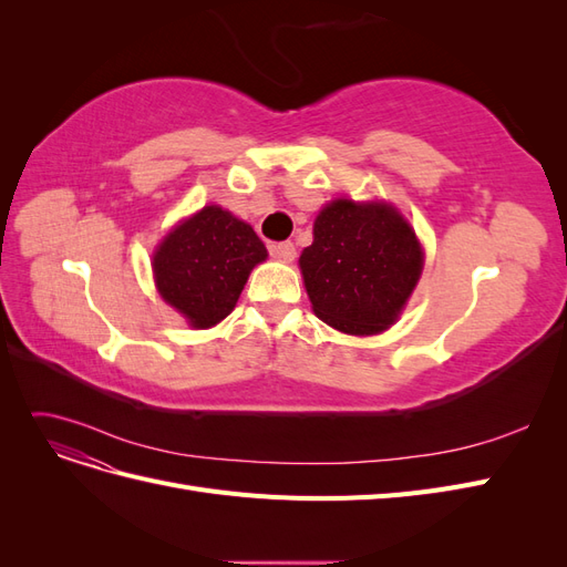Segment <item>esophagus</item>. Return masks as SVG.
Segmentation results:
<instances>
[{"label":"esophagus","mask_w":567,"mask_h":567,"mask_svg":"<svg viewBox=\"0 0 567 567\" xmlns=\"http://www.w3.org/2000/svg\"><path fill=\"white\" fill-rule=\"evenodd\" d=\"M269 252L277 257V260H284V262H290L296 260V246L290 241H281V244H271L269 246Z\"/></svg>","instance_id":"34e87169"}]
</instances>
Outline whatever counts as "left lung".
I'll return each mask as SVG.
<instances>
[{
	"label": "left lung",
	"instance_id": "obj_1",
	"mask_svg": "<svg viewBox=\"0 0 567 567\" xmlns=\"http://www.w3.org/2000/svg\"><path fill=\"white\" fill-rule=\"evenodd\" d=\"M315 315L352 336L381 333L414 290L423 252L414 231L383 203L333 200L315 221V241L300 255Z\"/></svg>",
	"mask_w": 567,
	"mask_h": 567
}]
</instances>
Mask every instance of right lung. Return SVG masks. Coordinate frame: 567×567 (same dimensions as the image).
<instances>
[{"instance_id":"add662e5","label":"right lung","mask_w":567,"mask_h":567,"mask_svg":"<svg viewBox=\"0 0 567 567\" xmlns=\"http://www.w3.org/2000/svg\"><path fill=\"white\" fill-rule=\"evenodd\" d=\"M265 257L250 225L208 205L169 231L153 255V271L163 300L194 329H208L234 310L250 269Z\"/></svg>"}]
</instances>
